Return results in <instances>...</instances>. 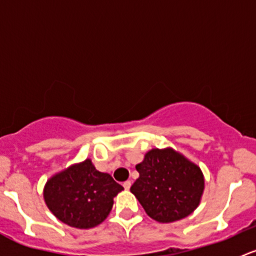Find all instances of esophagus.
Listing matches in <instances>:
<instances>
[{"label": "esophagus", "mask_w": 256, "mask_h": 256, "mask_svg": "<svg viewBox=\"0 0 256 256\" xmlns=\"http://www.w3.org/2000/svg\"><path fill=\"white\" fill-rule=\"evenodd\" d=\"M131 184H132V183H131V180H126V182H124V188H125V190H130V187H131Z\"/></svg>", "instance_id": "34e87169"}]
</instances>
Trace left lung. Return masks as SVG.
<instances>
[{
  "label": "left lung",
  "mask_w": 256,
  "mask_h": 256,
  "mask_svg": "<svg viewBox=\"0 0 256 256\" xmlns=\"http://www.w3.org/2000/svg\"><path fill=\"white\" fill-rule=\"evenodd\" d=\"M136 170L140 177L130 190L154 220H180L200 204L204 190L202 171L172 148L151 150Z\"/></svg>",
  "instance_id": "1"
}]
</instances>
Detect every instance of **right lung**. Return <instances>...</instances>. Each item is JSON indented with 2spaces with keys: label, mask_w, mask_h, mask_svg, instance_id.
Returning <instances> with one entry per match:
<instances>
[{
  "label": "right lung",
  "mask_w": 256,
  "mask_h": 256,
  "mask_svg": "<svg viewBox=\"0 0 256 256\" xmlns=\"http://www.w3.org/2000/svg\"><path fill=\"white\" fill-rule=\"evenodd\" d=\"M122 190L109 174L99 172L90 160H85L48 180L44 200L60 222L74 228L88 229L109 216L112 198Z\"/></svg>",
  "instance_id": "obj_1"
}]
</instances>
